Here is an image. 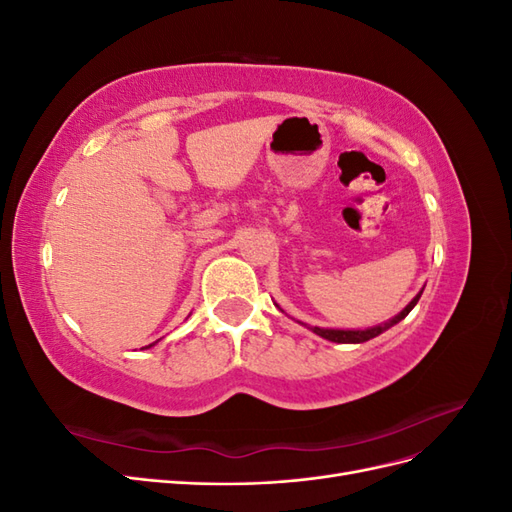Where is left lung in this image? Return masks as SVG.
Segmentation results:
<instances>
[{
	"label": "left lung",
	"mask_w": 512,
	"mask_h": 512,
	"mask_svg": "<svg viewBox=\"0 0 512 512\" xmlns=\"http://www.w3.org/2000/svg\"><path fill=\"white\" fill-rule=\"evenodd\" d=\"M421 294H423V290L416 294V297L401 309V312L395 316V318H391L389 322H384V324H378V327H371V329H365V331H344V329H320V327H305L307 329H312L316 335H320V337H324V339H329V342H335V344H363V342H367V339H374V337H378L380 333H384V331H389L391 327H395L397 322H401L404 320L410 312H412V307L418 303V299H421Z\"/></svg>",
	"instance_id": "8db88e82"
}]
</instances>
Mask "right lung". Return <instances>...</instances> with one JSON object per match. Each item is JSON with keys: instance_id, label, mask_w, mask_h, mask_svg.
<instances>
[{"instance_id": "add662e5", "label": "right lung", "mask_w": 512, "mask_h": 512, "mask_svg": "<svg viewBox=\"0 0 512 512\" xmlns=\"http://www.w3.org/2000/svg\"><path fill=\"white\" fill-rule=\"evenodd\" d=\"M153 344H156V342H153ZM153 344H149V346H145V348H151V346H153Z\"/></svg>"}]
</instances>
